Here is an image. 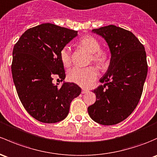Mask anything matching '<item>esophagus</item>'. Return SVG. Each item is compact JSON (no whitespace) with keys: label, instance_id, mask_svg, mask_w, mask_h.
Listing matches in <instances>:
<instances>
[{"label":"esophagus","instance_id":"obj_1","mask_svg":"<svg viewBox=\"0 0 157 157\" xmlns=\"http://www.w3.org/2000/svg\"><path fill=\"white\" fill-rule=\"evenodd\" d=\"M87 92H88V90H86V89H83V90H82V93H83V94H85V93H86Z\"/></svg>","mask_w":157,"mask_h":157}]
</instances>
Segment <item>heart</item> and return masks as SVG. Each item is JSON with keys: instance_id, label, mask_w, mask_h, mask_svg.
Here are the masks:
<instances>
[{"instance_id": "heart-1", "label": "heart", "mask_w": 157, "mask_h": 157, "mask_svg": "<svg viewBox=\"0 0 157 157\" xmlns=\"http://www.w3.org/2000/svg\"><path fill=\"white\" fill-rule=\"evenodd\" d=\"M78 46L91 54L92 61L101 68L108 65L109 54L105 50H101L99 41L92 36H86L80 40ZM60 58L65 67H68L71 62V48L66 46L60 52ZM98 77V71L94 67H74L67 72V78L71 82L81 86H88Z\"/></svg>"}]
</instances>
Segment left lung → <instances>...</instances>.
Returning <instances> with one entry per match:
<instances>
[{
	"instance_id": "1",
	"label": "left lung",
	"mask_w": 157,
	"mask_h": 157,
	"mask_svg": "<svg viewBox=\"0 0 157 157\" xmlns=\"http://www.w3.org/2000/svg\"><path fill=\"white\" fill-rule=\"evenodd\" d=\"M92 31L105 40L110 60L99 80L104 85L92 91L96 101L88 113L99 124H117L132 113L141 98L147 74L146 52L134 34L122 28L110 25Z\"/></svg>"
}]
</instances>
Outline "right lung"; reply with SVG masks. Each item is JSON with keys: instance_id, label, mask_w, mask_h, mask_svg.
<instances>
[{"instance_id": "right-lung-1", "label": "right lung", "mask_w": 157, "mask_h": 157, "mask_svg": "<svg viewBox=\"0 0 157 157\" xmlns=\"http://www.w3.org/2000/svg\"><path fill=\"white\" fill-rule=\"evenodd\" d=\"M77 31L51 23L28 29L15 44L11 69L13 82L25 109L34 119L55 123L67 116L70 105L81 92L77 84L52 83L53 76L65 78L60 52Z\"/></svg>"}]
</instances>
